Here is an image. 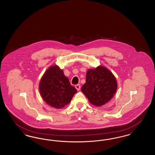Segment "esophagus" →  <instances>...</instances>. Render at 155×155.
<instances>
[{"label": "esophagus", "instance_id": "obj_1", "mask_svg": "<svg viewBox=\"0 0 155 155\" xmlns=\"http://www.w3.org/2000/svg\"><path fill=\"white\" fill-rule=\"evenodd\" d=\"M75 88L77 89V91H80V88H81V86H80V84H77V85H76L75 86Z\"/></svg>", "mask_w": 155, "mask_h": 155}]
</instances>
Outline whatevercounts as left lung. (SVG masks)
<instances>
[{"label":"left lung","instance_id":"8db88e82","mask_svg":"<svg viewBox=\"0 0 155 155\" xmlns=\"http://www.w3.org/2000/svg\"><path fill=\"white\" fill-rule=\"evenodd\" d=\"M117 88V84L114 75L106 67L98 66L87 71L86 82L81 87V91L90 103L101 106L110 101Z\"/></svg>","mask_w":155,"mask_h":155}]
</instances>
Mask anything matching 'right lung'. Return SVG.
<instances>
[{
	"label": "right lung",
	"mask_w": 155,
	"mask_h": 155,
	"mask_svg": "<svg viewBox=\"0 0 155 155\" xmlns=\"http://www.w3.org/2000/svg\"><path fill=\"white\" fill-rule=\"evenodd\" d=\"M39 92L45 102L56 109L70 103L77 92L58 66L50 67L39 83Z\"/></svg>",
	"instance_id": "obj_1"
}]
</instances>
